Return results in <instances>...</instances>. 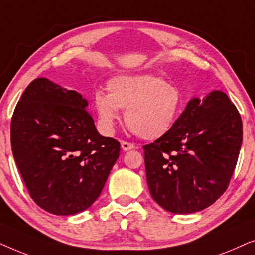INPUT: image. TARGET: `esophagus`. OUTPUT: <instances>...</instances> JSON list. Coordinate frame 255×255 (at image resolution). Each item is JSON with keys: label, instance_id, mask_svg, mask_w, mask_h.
Listing matches in <instances>:
<instances>
[{"label": "esophagus", "instance_id": "1", "mask_svg": "<svg viewBox=\"0 0 255 255\" xmlns=\"http://www.w3.org/2000/svg\"><path fill=\"white\" fill-rule=\"evenodd\" d=\"M121 146L123 151H130V149H133L135 147L134 144H132V142H128V141H122Z\"/></svg>", "mask_w": 255, "mask_h": 255}]
</instances>
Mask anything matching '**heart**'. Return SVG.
Segmentation results:
<instances>
[{
  "label": "heart",
  "mask_w": 255,
  "mask_h": 255,
  "mask_svg": "<svg viewBox=\"0 0 255 255\" xmlns=\"http://www.w3.org/2000/svg\"><path fill=\"white\" fill-rule=\"evenodd\" d=\"M108 93L94 94V108L99 124L111 133L125 109L128 127L146 140L166 135L179 120L183 96L173 83L158 75H118L108 82Z\"/></svg>",
  "instance_id": "b5f03b06"
}]
</instances>
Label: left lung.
<instances>
[{
    "instance_id": "8db88e82",
    "label": "left lung",
    "mask_w": 255,
    "mask_h": 255,
    "mask_svg": "<svg viewBox=\"0 0 255 255\" xmlns=\"http://www.w3.org/2000/svg\"><path fill=\"white\" fill-rule=\"evenodd\" d=\"M242 142V117L225 93L190 100L172 130L142 147L153 200L173 214L210 207L228 189Z\"/></svg>"
}]
</instances>
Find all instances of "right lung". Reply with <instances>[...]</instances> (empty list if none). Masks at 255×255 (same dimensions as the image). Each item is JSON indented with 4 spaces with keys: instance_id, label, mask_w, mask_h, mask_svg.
Instances as JSON below:
<instances>
[{
    "instance_id": "add662e5",
    "label": "right lung",
    "mask_w": 255,
    "mask_h": 255,
    "mask_svg": "<svg viewBox=\"0 0 255 255\" xmlns=\"http://www.w3.org/2000/svg\"><path fill=\"white\" fill-rule=\"evenodd\" d=\"M87 106L75 90L38 78L13 111V159L31 198L50 214L88 209L120 156V142L97 132Z\"/></svg>"
}]
</instances>
